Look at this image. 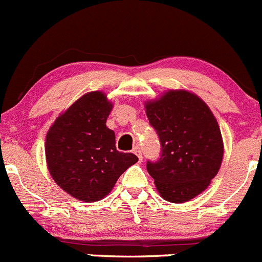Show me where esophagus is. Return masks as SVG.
<instances>
[{"mask_svg":"<svg viewBox=\"0 0 262 262\" xmlns=\"http://www.w3.org/2000/svg\"><path fill=\"white\" fill-rule=\"evenodd\" d=\"M132 152H134L135 155H136L137 158H139V160H140V161L142 160V152H141V150H140V147H139V146H135V147H134V150H132Z\"/></svg>","mask_w":262,"mask_h":262,"instance_id":"esophagus-1","label":"esophagus"}]
</instances>
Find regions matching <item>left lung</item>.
<instances>
[{
  "label": "left lung",
  "instance_id": "left-lung-1",
  "mask_svg": "<svg viewBox=\"0 0 262 262\" xmlns=\"http://www.w3.org/2000/svg\"><path fill=\"white\" fill-rule=\"evenodd\" d=\"M158 132L161 156L147 163L161 198L185 203L203 193L222 165L225 146L220 126L206 102L187 90H169L145 102Z\"/></svg>",
  "mask_w": 262,
  "mask_h": 262
}]
</instances>
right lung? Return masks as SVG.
Segmentation results:
<instances>
[{
  "mask_svg": "<svg viewBox=\"0 0 262 262\" xmlns=\"http://www.w3.org/2000/svg\"><path fill=\"white\" fill-rule=\"evenodd\" d=\"M112 107L104 92H88L56 117L45 137L54 182L87 203L108 195L121 174L139 160L116 149L115 132L106 126Z\"/></svg>",
  "mask_w": 262,
  "mask_h": 262,
  "instance_id": "1",
  "label": "right lung"
}]
</instances>
